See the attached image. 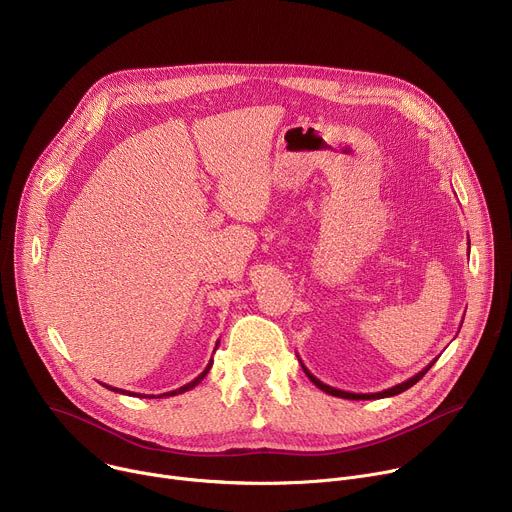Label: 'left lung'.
<instances>
[{"label": "left lung", "mask_w": 512, "mask_h": 512, "mask_svg": "<svg viewBox=\"0 0 512 512\" xmlns=\"http://www.w3.org/2000/svg\"><path fill=\"white\" fill-rule=\"evenodd\" d=\"M470 245V243H468ZM300 360V358H298ZM437 360V358H435ZM435 360H431L427 367L423 369V371H419L417 375H413L411 379H407V381H403V383H399V385H395V387H391V389H385V391H379V393H348V391H340V389H336V387H330V385H326V383H322L318 377H314L310 371H308V367L306 364L300 360V364H302V369H304V373L308 375V379L318 387V389H322L324 393H328V395H332V397H342V399H352V401H360V399H383V397H393V395H399V393H403V391H407L409 387H413L431 367H433V362Z\"/></svg>", "instance_id": "left-lung-1"}]
</instances>
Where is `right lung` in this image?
<instances>
[{"label":"right lung","instance_id":"add662e5","mask_svg":"<svg viewBox=\"0 0 512 512\" xmlns=\"http://www.w3.org/2000/svg\"><path fill=\"white\" fill-rule=\"evenodd\" d=\"M218 348V340H216V346H214V350ZM210 367H212V358H210V362L206 364V369L194 379V381H190V383H186L184 387H180V389H174V391H168V393H162V395H158V397H174V395H180V393H186V391H190V389H194L206 375H208V371H210ZM103 387L105 389H109V391H115V393H123V395H137V393H129V391H123V389H117V387H111V385H105L103 383ZM137 397H156V395H137Z\"/></svg>","mask_w":512,"mask_h":512}]
</instances>
